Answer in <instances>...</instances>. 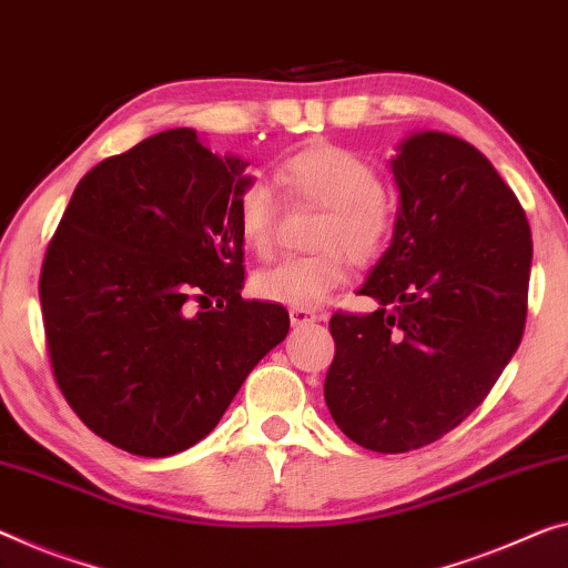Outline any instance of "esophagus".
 I'll return each mask as SVG.
<instances>
[{
	"label": "esophagus",
	"instance_id": "obj_1",
	"mask_svg": "<svg viewBox=\"0 0 568 568\" xmlns=\"http://www.w3.org/2000/svg\"><path fill=\"white\" fill-rule=\"evenodd\" d=\"M290 320L294 327H307V325H314V322H320L322 317L307 310H290Z\"/></svg>",
	"mask_w": 568,
	"mask_h": 568
}]
</instances>
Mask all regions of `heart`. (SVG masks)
<instances>
[{
  "instance_id": "1",
  "label": "heart",
  "mask_w": 568,
  "mask_h": 568,
  "mask_svg": "<svg viewBox=\"0 0 568 568\" xmlns=\"http://www.w3.org/2000/svg\"><path fill=\"white\" fill-rule=\"evenodd\" d=\"M276 182L292 197L327 207L329 217L317 233L320 254L294 256L264 268L254 278L261 300L292 310H314L347 276V261H371L386 248L394 213L383 200V182L368 162L333 144L310 146L292 154L276 170ZM235 225L241 241L256 256H268L276 241V207L264 185H251L235 200Z\"/></svg>"
}]
</instances>
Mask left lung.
<instances>
[{
    "instance_id": "left-lung-1",
    "label": "left lung",
    "mask_w": 568,
    "mask_h": 568,
    "mask_svg": "<svg viewBox=\"0 0 568 568\" xmlns=\"http://www.w3.org/2000/svg\"><path fill=\"white\" fill-rule=\"evenodd\" d=\"M388 164L394 239L357 292L381 307L329 320L325 400L355 444L398 455L465 422L516 355L534 243L518 197L465 139L422 129Z\"/></svg>"
}]
</instances>
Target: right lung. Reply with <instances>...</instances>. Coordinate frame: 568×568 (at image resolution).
Segmentation results:
<instances>
[{
	"label": "right lung",
	"mask_w": 568,
	"mask_h": 568,
	"mask_svg": "<svg viewBox=\"0 0 568 568\" xmlns=\"http://www.w3.org/2000/svg\"><path fill=\"white\" fill-rule=\"evenodd\" d=\"M195 129H170L78 182L40 274L55 381L93 434L170 457L211 434L290 333L246 302L235 200L254 178Z\"/></svg>",
	"instance_id": "add662e5"
}]
</instances>
